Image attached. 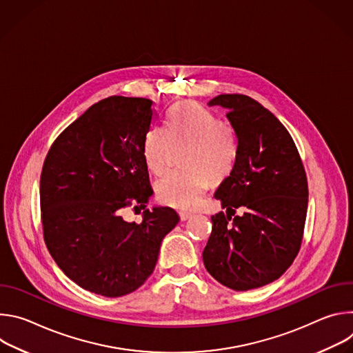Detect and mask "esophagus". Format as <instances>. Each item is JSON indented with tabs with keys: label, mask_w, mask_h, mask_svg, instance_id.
I'll return each instance as SVG.
<instances>
[{
	"label": "esophagus",
	"mask_w": 353,
	"mask_h": 353,
	"mask_svg": "<svg viewBox=\"0 0 353 353\" xmlns=\"http://www.w3.org/2000/svg\"><path fill=\"white\" fill-rule=\"evenodd\" d=\"M179 216H180L181 221H187V219H190L192 215L188 214V212H179Z\"/></svg>",
	"instance_id": "obj_1"
}]
</instances>
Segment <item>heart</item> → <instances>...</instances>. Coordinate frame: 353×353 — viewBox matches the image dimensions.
Segmentation results:
<instances>
[{"mask_svg":"<svg viewBox=\"0 0 353 353\" xmlns=\"http://www.w3.org/2000/svg\"><path fill=\"white\" fill-rule=\"evenodd\" d=\"M176 149H184V168L162 177L157 194L163 204L190 211L203 203L211 181L219 183L232 173L239 157V137L232 123L222 121L203 105L185 102L170 110L168 127L152 125L143 135L146 168L162 174Z\"/></svg>","mask_w":353,"mask_h":353,"instance_id":"1","label":"heart"}]
</instances>
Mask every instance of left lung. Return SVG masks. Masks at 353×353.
<instances>
[{
    "label": "left lung",
    "instance_id": "obj_1",
    "mask_svg": "<svg viewBox=\"0 0 353 353\" xmlns=\"http://www.w3.org/2000/svg\"><path fill=\"white\" fill-rule=\"evenodd\" d=\"M208 105L228 110L239 157L215 192L228 214L211 218L204 265L233 290L261 288L278 279L300 250L309 196L305 166L289 131L257 100L232 93ZM240 206L246 212L234 217Z\"/></svg>",
    "mask_w": 353,
    "mask_h": 353
}]
</instances>
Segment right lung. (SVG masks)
Wrapping results in <instances>:
<instances>
[{
	"label": "right lung",
	"instance_id": "1",
	"mask_svg": "<svg viewBox=\"0 0 353 353\" xmlns=\"http://www.w3.org/2000/svg\"><path fill=\"white\" fill-rule=\"evenodd\" d=\"M154 120L152 100L110 96L71 123L43 163L44 243L71 281L100 296L137 290L179 222L169 207L146 210L141 223L121 216L132 204L145 208L154 192L142 158L143 135Z\"/></svg>",
	"mask_w": 353,
	"mask_h": 353
}]
</instances>
